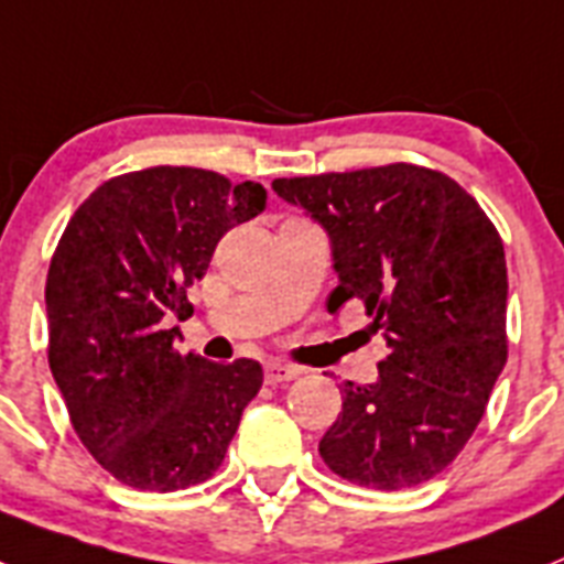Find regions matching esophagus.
<instances>
[{"instance_id": "obj_1", "label": "esophagus", "mask_w": 564, "mask_h": 564, "mask_svg": "<svg viewBox=\"0 0 564 564\" xmlns=\"http://www.w3.org/2000/svg\"><path fill=\"white\" fill-rule=\"evenodd\" d=\"M263 376H267V384H283V381H292V378L301 376V370L292 367V364L269 361L267 367H263Z\"/></svg>"}]
</instances>
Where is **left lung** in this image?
I'll return each mask as SVG.
<instances>
[{
  "instance_id": "left-lung-1",
  "label": "left lung",
  "mask_w": 564,
  "mask_h": 564,
  "mask_svg": "<svg viewBox=\"0 0 564 564\" xmlns=\"http://www.w3.org/2000/svg\"><path fill=\"white\" fill-rule=\"evenodd\" d=\"M272 188L329 238V310L358 297L390 349L372 384H340L321 458L352 485H424L462 453L508 361L499 231L456 180L419 165L283 177Z\"/></svg>"
}]
</instances>
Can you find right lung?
<instances>
[{
	"label": "right lung",
	"instance_id": "add662e5",
	"mask_svg": "<svg viewBox=\"0 0 564 564\" xmlns=\"http://www.w3.org/2000/svg\"><path fill=\"white\" fill-rule=\"evenodd\" d=\"M267 209V188L158 165L122 174L74 212L45 283L48 361L79 442L122 485L183 490L220 467L263 370L174 349L186 290L217 240Z\"/></svg>",
	"mask_w": 564,
	"mask_h": 564
}]
</instances>
